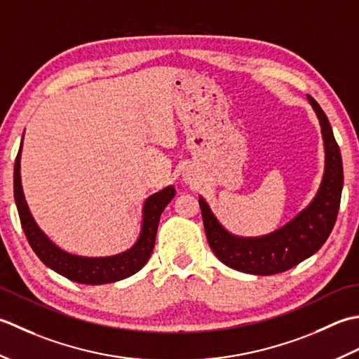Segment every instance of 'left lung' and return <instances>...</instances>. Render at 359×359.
Masks as SVG:
<instances>
[{
  "label": "left lung",
  "instance_id": "8db88e82",
  "mask_svg": "<svg viewBox=\"0 0 359 359\" xmlns=\"http://www.w3.org/2000/svg\"><path fill=\"white\" fill-rule=\"evenodd\" d=\"M306 97L318 114L325 147L323 184L309 208L269 236L241 238L226 231L217 222L208 203L203 198L198 200L210 250L224 265L237 271L257 276L287 271L319 251L334 226L344 184L341 151L323 108L311 96Z\"/></svg>",
  "mask_w": 359,
  "mask_h": 359
}]
</instances>
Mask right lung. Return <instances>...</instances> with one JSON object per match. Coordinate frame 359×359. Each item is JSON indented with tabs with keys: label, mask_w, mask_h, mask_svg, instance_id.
Here are the masks:
<instances>
[{
	"label": "right lung",
	"mask_w": 359,
	"mask_h": 359,
	"mask_svg": "<svg viewBox=\"0 0 359 359\" xmlns=\"http://www.w3.org/2000/svg\"><path fill=\"white\" fill-rule=\"evenodd\" d=\"M21 147H23V141H21L15 165H13V196H15L21 228H23L26 233L29 245H31L34 252L39 255V259L48 268L54 269L55 273L77 283L102 285L118 282L126 279V277L133 276L147 263L151 255L153 246H155L159 217L175 196V189L172 186L149 196L147 201H145L142 231L133 248H130L128 251L122 254L111 255V257H79V255L68 254L55 246L34 222L25 200L23 187H21Z\"/></svg>",
	"instance_id": "right-lung-1"
}]
</instances>
